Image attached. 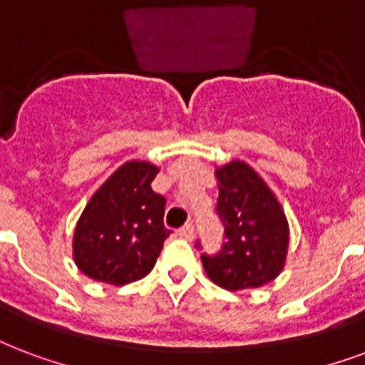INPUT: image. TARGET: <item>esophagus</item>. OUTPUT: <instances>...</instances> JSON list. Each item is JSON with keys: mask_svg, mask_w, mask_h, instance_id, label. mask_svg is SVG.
Returning <instances> with one entry per match:
<instances>
[{"mask_svg": "<svg viewBox=\"0 0 365 365\" xmlns=\"http://www.w3.org/2000/svg\"><path fill=\"white\" fill-rule=\"evenodd\" d=\"M193 234H195L193 224H185L183 228H180V236H182L183 240H193Z\"/></svg>", "mask_w": 365, "mask_h": 365, "instance_id": "obj_1", "label": "esophagus"}]
</instances>
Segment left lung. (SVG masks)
<instances>
[{"instance_id": "left-lung-1", "label": "left lung", "mask_w": 365, "mask_h": 365, "mask_svg": "<svg viewBox=\"0 0 365 365\" xmlns=\"http://www.w3.org/2000/svg\"><path fill=\"white\" fill-rule=\"evenodd\" d=\"M217 215L224 224L222 250L203 253L205 272L224 290L269 284L284 269L288 220L265 180L244 160H232L215 172ZM199 247V244H197Z\"/></svg>"}]
</instances>
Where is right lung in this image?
<instances>
[{
    "label": "right lung",
    "instance_id": "add662e5",
    "mask_svg": "<svg viewBox=\"0 0 365 365\" xmlns=\"http://www.w3.org/2000/svg\"><path fill=\"white\" fill-rule=\"evenodd\" d=\"M156 174L155 164L129 160L91 197L73 234V259L86 277L123 286L153 271L170 236L166 199L150 187Z\"/></svg>",
    "mask_w": 365,
    "mask_h": 365
}]
</instances>
